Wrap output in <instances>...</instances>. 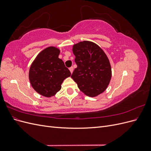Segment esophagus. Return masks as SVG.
Wrapping results in <instances>:
<instances>
[{"label": "esophagus", "instance_id": "34e87169", "mask_svg": "<svg viewBox=\"0 0 151 151\" xmlns=\"http://www.w3.org/2000/svg\"><path fill=\"white\" fill-rule=\"evenodd\" d=\"M69 70H70V72H71V74H72L73 71H74V67H70V68H69Z\"/></svg>", "mask_w": 151, "mask_h": 151}]
</instances>
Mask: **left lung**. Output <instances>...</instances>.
Wrapping results in <instances>:
<instances>
[{
	"label": "left lung",
	"instance_id": "obj_1",
	"mask_svg": "<svg viewBox=\"0 0 151 151\" xmlns=\"http://www.w3.org/2000/svg\"><path fill=\"white\" fill-rule=\"evenodd\" d=\"M72 52L77 67L72 79L84 94L96 97L106 89L111 78V67L107 55L97 44L89 41L74 44Z\"/></svg>",
	"mask_w": 151,
	"mask_h": 151
}]
</instances>
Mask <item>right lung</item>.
<instances>
[{"mask_svg":"<svg viewBox=\"0 0 151 151\" xmlns=\"http://www.w3.org/2000/svg\"><path fill=\"white\" fill-rule=\"evenodd\" d=\"M60 50L48 47L40 52L32 62L29 70V80L36 92L50 98L61 89L63 81L71 74L64 62L58 58Z\"/></svg>","mask_w":151,"mask_h":151,"instance_id":"obj_1","label":"right lung"}]
</instances>
